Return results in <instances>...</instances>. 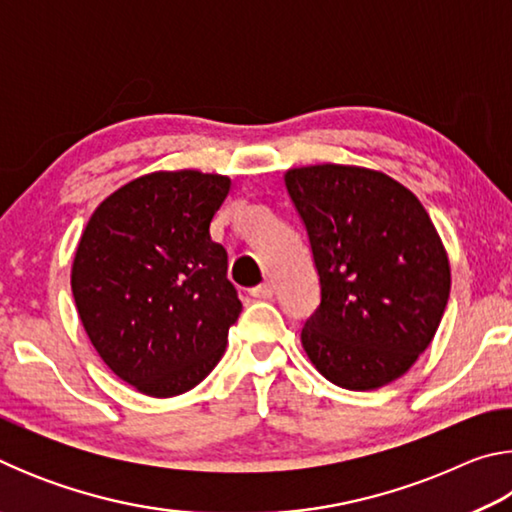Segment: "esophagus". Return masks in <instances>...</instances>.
I'll return each instance as SVG.
<instances>
[{"label": "esophagus", "instance_id": "34e87169", "mask_svg": "<svg viewBox=\"0 0 512 512\" xmlns=\"http://www.w3.org/2000/svg\"><path fill=\"white\" fill-rule=\"evenodd\" d=\"M250 296L257 298V300H271L273 298V284L271 282L259 284V287L250 289Z\"/></svg>", "mask_w": 512, "mask_h": 512}]
</instances>
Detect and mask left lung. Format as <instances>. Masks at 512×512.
Segmentation results:
<instances>
[{
    "instance_id": "1",
    "label": "left lung",
    "mask_w": 512,
    "mask_h": 512,
    "mask_svg": "<svg viewBox=\"0 0 512 512\" xmlns=\"http://www.w3.org/2000/svg\"><path fill=\"white\" fill-rule=\"evenodd\" d=\"M305 221L320 307L302 327L316 370L348 391L400 379L443 320L452 268L443 239L411 189L357 164L284 173Z\"/></svg>"
}]
</instances>
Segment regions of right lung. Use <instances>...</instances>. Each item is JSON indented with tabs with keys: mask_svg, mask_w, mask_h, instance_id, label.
I'll list each match as a JSON object with an SVG mask.
<instances>
[{
	"mask_svg": "<svg viewBox=\"0 0 512 512\" xmlns=\"http://www.w3.org/2000/svg\"><path fill=\"white\" fill-rule=\"evenodd\" d=\"M232 180L151 171L103 198L72 262L76 311L115 375L149 397H176L221 361L241 302L210 223Z\"/></svg>",
	"mask_w": 512,
	"mask_h": 512,
	"instance_id": "right-lung-1",
	"label": "right lung"
}]
</instances>
